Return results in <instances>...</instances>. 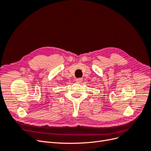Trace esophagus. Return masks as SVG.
<instances>
[{
	"label": "esophagus",
	"instance_id": "34e87169",
	"mask_svg": "<svg viewBox=\"0 0 151 151\" xmlns=\"http://www.w3.org/2000/svg\"><path fill=\"white\" fill-rule=\"evenodd\" d=\"M76 83H81V82L83 81V79H82V78H78V79H76Z\"/></svg>",
	"mask_w": 151,
	"mask_h": 151
}]
</instances>
